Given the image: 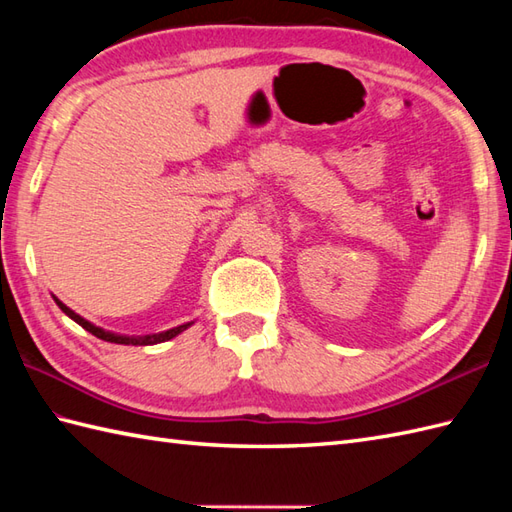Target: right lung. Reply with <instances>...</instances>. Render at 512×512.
<instances>
[{
  "instance_id": "right-lung-1",
  "label": "right lung",
  "mask_w": 512,
  "mask_h": 512,
  "mask_svg": "<svg viewBox=\"0 0 512 512\" xmlns=\"http://www.w3.org/2000/svg\"><path fill=\"white\" fill-rule=\"evenodd\" d=\"M52 299H54V303H57V306L61 308V312H63V314H68V317H70L74 323H79L83 330H88L90 334H94V336H96V339L107 341V343H118V345H156V343H165V341H171L173 336H178L180 332H184V330L191 328V325H193V321H189V323L176 325V328H171V330L158 332V334H145V336H127V334H116V332H110V330H103V328H99V325L90 323L88 319H83L81 314H76L74 310H70L68 306H65L63 301H59V299L54 297V295H52Z\"/></svg>"
}]
</instances>
